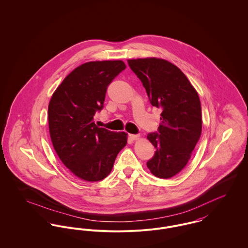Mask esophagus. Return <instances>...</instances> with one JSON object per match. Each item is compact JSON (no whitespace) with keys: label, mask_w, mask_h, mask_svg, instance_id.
Here are the masks:
<instances>
[{"label":"esophagus","mask_w":248,"mask_h":248,"mask_svg":"<svg viewBox=\"0 0 248 248\" xmlns=\"http://www.w3.org/2000/svg\"><path fill=\"white\" fill-rule=\"evenodd\" d=\"M129 137H130L132 140H137V139H139L140 135H139V134H129Z\"/></svg>","instance_id":"esophagus-1"}]
</instances>
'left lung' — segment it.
<instances>
[{"label":"left lung","instance_id":"left-lung-1","mask_svg":"<svg viewBox=\"0 0 248 248\" xmlns=\"http://www.w3.org/2000/svg\"><path fill=\"white\" fill-rule=\"evenodd\" d=\"M128 64L146 88L152 106L161 108L158 132L147 136L156 151L147 163L157 178L170 179L189 162L201 129L198 92L185 74L165 59H129Z\"/></svg>","mask_w":248,"mask_h":248}]
</instances>
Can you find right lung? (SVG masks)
<instances>
[{"label":"right lung","mask_w":248,"mask_h":248,"mask_svg":"<svg viewBox=\"0 0 248 248\" xmlns=\"http://www.w3.org/2000/svg\"><path fill=\"white\" fill-rule=\"evenodd\" d=\"M126 65L121 60L87 62L73 69L51 96L48 108L50 139L62 163L85 182H99L113 169L128 134L94 123L107 86Z\"/></svg>","instance_id":"right-lung-1"}]
</instances>
